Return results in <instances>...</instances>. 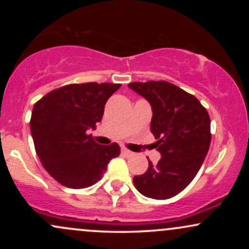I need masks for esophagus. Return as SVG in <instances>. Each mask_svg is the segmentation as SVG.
Instances as JSON below:
<instances>
[{
	"label": "esophagus",
	"instance_id": "34e87169",
	"mask_svg": "<svg viewBox=\"0 0 249 249\" xmlns=\"http://www.w3.org/2000/svg\"><path fill=\"white\" fill-rule=\"evenodd\" d=\"M122 153L124 154V156H126V157H132L133 156V152L128 151L127 148H122Z\"/></svg>",
	"mask_w": 249,
	"mask_h": 249
}]
</instances>
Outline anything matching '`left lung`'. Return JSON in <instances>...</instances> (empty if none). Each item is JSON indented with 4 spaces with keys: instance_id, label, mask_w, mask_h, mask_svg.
Returning a JSON list of instances; mask_svg holds the SVG:
<instances>
[{
    "instance_id": "1",
    "label": "left lung",
    "mask_w": 249,
    "mask_h": 249,
    "mask_svg": "<svg viewBox=\"0 0 249 249\" xmlns=\"http://www.w3.org/2000/svg\"><path fill=\"white\" fill-rule=\"evenodd\" d=\"M152 107L151 132L161 158L133 178L142 196L164 200L181 192L192 181L211 145V119L193 95L165 81L128 84Z\"/></svg>"
}]
</instances>
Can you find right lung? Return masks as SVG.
Wrapping results in <instances>:
<instances>
[{
	"label": "right lung",
	"instance_id": "add662e5",
	"mask_svg": "<svg viewBox=\"0 0 249 249\" xmlns=\"http://www.w3.org/2000/svg\"><path fill=\"white\" fill-rule=\"evenodd\" d=\"M121 84L83 83L55 89L34 105L30 130L43 167L63 186L96 184L108 161L119 156L117 142L99 145L89 130L102 121L107 99Z\"/></svg>",
	"mask_w": 249,
	"mask_h": 249
}]
</instances>
